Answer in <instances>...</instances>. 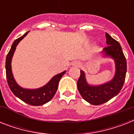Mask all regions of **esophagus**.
Instances as JSON below:
<instances>
[{
    "mask_svg": "<svg viewBox=\"0 0 134 134\" xmlns=\"http://www.w3.org/2000/svg\"><path fill=\"white\" fill-rule=\"evenodd\" d=\"M73 65H74V66H76V67H79L80 63L79 62V61H75V62L73 63Z\"/></svg>",
    "mask_w": 134,
    "mask_h": 134,
    "instance_id": "1",
    "label": "esophagus"
}]
</instances>
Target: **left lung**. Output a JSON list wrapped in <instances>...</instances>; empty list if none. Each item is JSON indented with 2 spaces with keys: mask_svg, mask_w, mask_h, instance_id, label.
<instances>
[{
  "mask_svg": "<svg viewBox=\"0 0 134 134\" xmlns=\"http://www.w3.org/2000/svg\"><path fill=\"white\" fill-rule=\"evenodd\" d=\"M106 44L103 53L106 56L114 59L116 72L112 81L99 86H89L85 79V74L81 70L80 77L77 81L79 93L86 102L92 105H100L118 94L123 87L127 73V60L118 41L106 32Z\"/></svg>",
  "mask_w": 134,
  "mask_h": 134,
  "instance_id": "left-lung-1",
  "label": "left lung"
}]
</instances>
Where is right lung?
Listing matches in <instances>:
<instances>
[{
  "label": "right lung",
  "mask_w": 134,
  "mask_h": 134,
  "mask_svg": "<svg viewBox=\"0 0 134 134\" xmlns=\"http://www.w3.org/2000/svg\"><path fill=\"white\" fill-rule=\"evenodd\" d=\"M29 32V31H28ZM26 33L20 37L19 38L16 39L13 42L10 50L8 52L6 57V62H5V69H6V77L8 86L11 90V91L16 97L19 98L26 104L31 105V106H41L43 104L48 102L56 93L58 83L66 71H64L60 74H57L52 78V79L46 84V86L39 89L35 90H28L24 89L21 88L16 84L14 79L13 75L12 73L11 69V61L12 58L13 56L14 53L16 49V46H17L20 41L24 38V37L28 34Z\"/></svg>",
  "instance_id": "add662e5"
}]
</instances>
